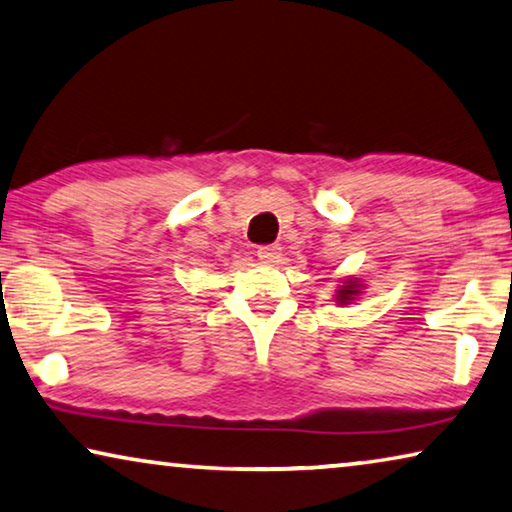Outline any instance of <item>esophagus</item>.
<instances>
[{
    "instance_id": "esophagus-1",
    "label": "esophagus",
    "mask_w": 512,
    "mask_h": 512,
    "mask_svg": "<svg viewBox=\"0 0 512 512\" xmlns=\"http://www.w3.org/2000/svg\"><path fill=\"white\" fill-rule=\"evenodd\" d=\"M280 246L278 243H269V246H259L257 248V257L262 259L264 264H273V262H278V257H280Z\"/></svg>"
}]
</instances>
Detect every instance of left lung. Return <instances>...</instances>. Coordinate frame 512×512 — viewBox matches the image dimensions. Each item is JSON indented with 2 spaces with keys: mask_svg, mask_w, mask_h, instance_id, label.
Wrapping results in <instances>:
<instances>
[{
  "mask_svg": "<svg viewBox=\"0 0 512 512\" xmlns=\"http://www.w3.org/2000/svg\"><path fill=\"white\" fill-rule=\"evenodd\" d=\"M352 294H356L354 289H352V287H345V289H340L338 296H340L342 303H347V301H352V299H349V296H352Z\"/></svg>",
  "mask_w": 512,
  "mask_h": 512,
  "instance_id": "8db88e82",
  "label": "left lung"
}]
</instances>
